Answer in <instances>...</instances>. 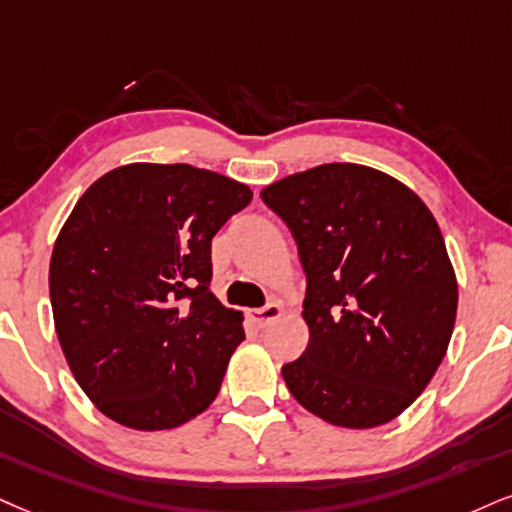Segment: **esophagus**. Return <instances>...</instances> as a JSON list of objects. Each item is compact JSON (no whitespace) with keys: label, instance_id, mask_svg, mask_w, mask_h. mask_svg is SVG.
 <instances>
[{"label":"esophagus","instance_id":"esophagus-1","mask_svg":"<svg viewBox=\"0 0 512 512\" xmlns=\"http://www.w3.org/2000/svg\"><path fill=\"white\" fill-rule=\"evenodd\" d=\"M280 313H282V306L277 304V301H270V304H266L263 308H254V311H249V318L254 325L266 327L273 323V320L280 318Z\"/></svg>","mask_w":512,"mask_h":512}]
</instances>
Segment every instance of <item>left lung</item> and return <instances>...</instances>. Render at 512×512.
Segmentation results:
<instances>
[{"label":"left lung","mask_w":512,"mask_h":512,"mask_svg":"<svg viewBox=\"0 0 512 512\" xmlns=\"http://www.w3.org/2000/svg\"><path fill=\"white\" fill-rule=\"evenodd\" d=\"M261 199L306 273L308 346L282 365L292 396L351 430L394 420L430 384L456 323V275L430 208L356 163L289 175Z\"/></svg>","instance_id":"obj_1"}]
</instances>
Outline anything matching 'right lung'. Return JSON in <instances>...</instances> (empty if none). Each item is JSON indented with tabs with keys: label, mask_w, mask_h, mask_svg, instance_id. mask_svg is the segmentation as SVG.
Segmentation results:
<instances>
[{
	"label": "right lung",
	"mask_w": 512,
	"mask_h": 512,
	"mask_svg": "<svg viewBox=\"0 0 512 512\" xmlns=\"http://www.w3.org/2000/svg\"><path fill=\"white\" fill-rule=\"evenodd\" d=\"M251 197L187 163H130L75 204L49 296L75 380L111 420L170 430L216 399L244 327L211 294V239Z\"/></svg>",
	"instance_id": "add662e5"
}]
</instances>
